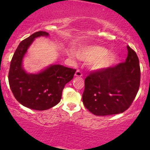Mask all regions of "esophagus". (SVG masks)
<instances>
[{"mask_svg": "<svg viewBox=\"0 0 150 150\" xmlns=\"http://www.w3.org/2000/svg\"><path fill=\"white\" fill-rule=\"evenodd\" d=\"M75 77H82V73H81L80 70H77V71L75 72Z\"/></svg>", "mask_w": 150, "mask_h": 150, "instance_id": "esophagus-1", "label": "esophagus"}]
</instances>
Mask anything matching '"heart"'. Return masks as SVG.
<instances>
[{
	"mask_svg": "<svg viewBox=\"0 0 150 150\" xmlns=\"http://www.w3.org/2000/svg\"><path fill=\"white\" fill-rule=\"evenodd\" d=\"M107 51L102 46L89 45L78 48L75 54L81 61L89 62L92 71L98 73L111 68L118 61V57L116 53Z\"/></svg>",
	"mask_w": 150,
	"mask_h": 150,
	"instance_id": "obj_1",
	"label": "heart"
}]
</instances>
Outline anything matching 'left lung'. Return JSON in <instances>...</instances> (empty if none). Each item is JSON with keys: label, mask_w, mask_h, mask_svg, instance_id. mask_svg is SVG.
<instances>
[{"label": "left lung", "mask_w": 150, "mask_h": 150, "mask_svg": "<svg viewBox=\"0 0 150 150\" xmlns=\"http://www.w3.org/2000/svg\"><path fill=\"white\" fill-rule=\"evenodd\" d=\"M124 63L98 73L85 80L84 106L96 116L124 112L130 107L140 87V68L137 54L127 46Z\"/></svg>", "instance_id": "1"}]
</instances>
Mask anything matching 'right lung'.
<instances>
[{
  "instance_id": "add662e5",
  "label": "right lung",
  "mask_w": 150,
  "mask_h": 150,
  "mask_svg": "<svg viewBox=\"0 0 150 150\" xmlns=\"http://www.w3.org/2000/svg\"><path fill=\"white\" fill-rule=\"evenodd\" d=\"M49 36L48 32L39 31L22 41L10 62L8 73L15 99L24 106L37 111L47 110L60 102L65 85L76 71L59 64L50 65L37 73H28L24 69L23 58L34 39Z\"/></svg>"
}]
</instances>
